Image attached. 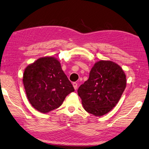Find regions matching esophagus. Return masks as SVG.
<instances>
[{"label":"esophagus","instance_id":"1","mask_svg":"<svg viewBox=\"0 0 149 149\" xmlns=\"http://www.w3.org/2000/svg\"><path fill=\"white\" fill-rule=\"evenodd\" d=\"M73 86L74 88L75 89V90H76V89H77V82H73Z\"/></svg>","mask_w":149,"mask_h":149}]
</instances>
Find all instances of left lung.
Masks as SVG:
<instances>
[{"instance_id": "obj_1", "label": "left lung", "mask_w": 149, "mask_h": 149, "mask_svg": "<svg viewBox=\"0 0 149 149\" xmlns=\"http://www.w3.org/2000/svg\"><path fill=\"white\" fill-rule=\"evenodd\" d=\"M126 86V75L121 67L113 61L101 60L95 64L77 93L86 112L102 116L116 105Z\"/></svg>"}]
</instances>
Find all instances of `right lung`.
<instances>
[{
    "mask_svg": "<svg viewBox=\"0 0 149 149\" xmlns=\"http://www.w3.org/2000/svg\"><path fill=\"white\" fill-rule=\"evenodd\" d=\"M27 98L38 111L49 112L61 106L74 88L54 57H43L29 65L23 77Z\"/></svg>",
    "mask_w": 149,
    "mask_h": 149,
    "instance_id": "right-lung-1",
    "label": "right lung"
}]
</instances>
